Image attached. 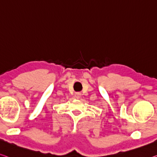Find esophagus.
<instances>
[{
  "instance_id": "34e87169",
  "label": "esophagus",
  "mask_w": 157,
  "mask_h": 157,
  "mask_svg": "<svg viewBox=\"0 0 157 157\" xmlns=\"http://www.w3.org/2000/svg\"><path fill=\"white\" fill-rule=\"evenodd\" d=\"M81 93H76V94H75V97H76V98H81Z\"/></svg>"
}]
</instances>
